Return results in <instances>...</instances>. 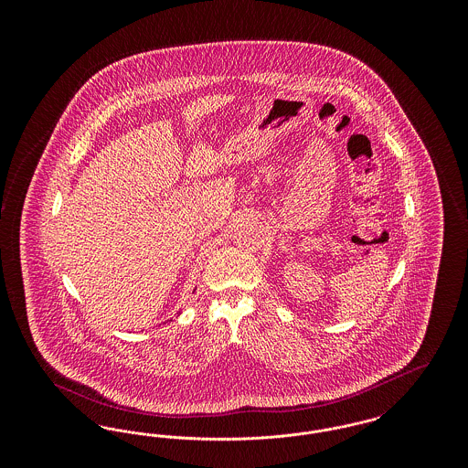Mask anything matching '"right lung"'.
Wrapping results in <instances>:
<instances>
[{
    "label": "right lung",
    "instance_id": "1",
    "mask_svg": "<svg viewBox=\"0 0 468 468\" xmlns=\"http://www.w3.org/2000/svg\"><path fill=\"white\" fill-rule=\"evenodd\" d=\"M178 314H180V312H177V315H178Z\"/></svg>",
    "mask_w": 468,
    "mask_h": 468
}]
</instances>
